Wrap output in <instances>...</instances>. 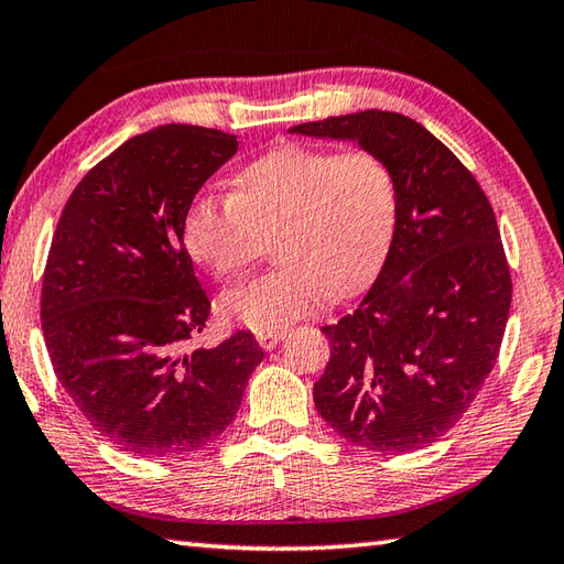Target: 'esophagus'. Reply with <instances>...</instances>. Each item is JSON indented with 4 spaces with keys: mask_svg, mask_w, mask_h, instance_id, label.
I'll list each match as a JSON object with an SVG mask.
<instances>
[{
    "mask_svg": "<svg viewBox=\"0 0 564 564\" xmlns=\"http://www.w3.org/2000/svg\"><path fill=\"white\" fill-rule=\"evenodd\" d=\"M283 337H285V333H275V335H259L257 339H259V345L267 349V351H271V349H275L283 341Z\"/></svg>",
    "mask_w": 564,
    "mask_h": 564,
    "instance_id": "obj_1",
    "label": "esophagus"
}]
</instances>
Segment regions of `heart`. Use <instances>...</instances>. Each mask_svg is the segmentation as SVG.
<instances>
[{
	"mask_svg": "<svg viewBox=\"0 0 564 564\" xmlns=\"http://www.w3.org/2000/svg\"><path fill=\"white\" fill-rule=\"evenodd\" d=\"M399 185L377 153L303 143L263 153L235 175L231 195H200L185 213L191 259L215 279H235L275 239L283 263L231 289L219 311L253 335H275L327 295L367 285L391 249Z\"/></svg>",
	"mask_w": 564,
	"mask_h": 564,
	"instance_id": "heart-1",
	"label": "heart"
}]
</instances>
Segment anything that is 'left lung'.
Wrapping results in <instances>:
<instances>
[{
	"label": "left lung",
	"instance_id": "obj_1",
	"mask_svg": "<svg viewBox=\"0 0 564 564\" xmlns=\"http://www.w3.org/2000/svg\"><path fill=\"white\" fill-rule=\"evenodd\" d=\"M289 134L351 141L399 185L391 249L361 303L325 325L317 413L371 452H413L455 427L499 357L511 275L494 209L443 141L395 112L329 117Z\"/></svg>",
	"mask_w": 564,
	"mask_h": 564
}]
</instances>
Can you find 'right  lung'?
<instances>
[{
	"label": "right lung",
	"mask_w": 564,
	"mask_h": 564,
	"mask_svg": "<svg viewBox=\"0 0 564 564\" xmlns=\"http://www.w3.org/2000/svg\"><path fill=\"white\" fill-rule=\"evenodd\" d=\"M237 137L165 124L121 143L77 183L53 235L43 337L90 425L137 457H178L235 421L263 349L237 333L185 351L209 301L183 247L185 213Z\"/></svg>",
	"instance_id": "right-lung-1"
}]
</instances>
